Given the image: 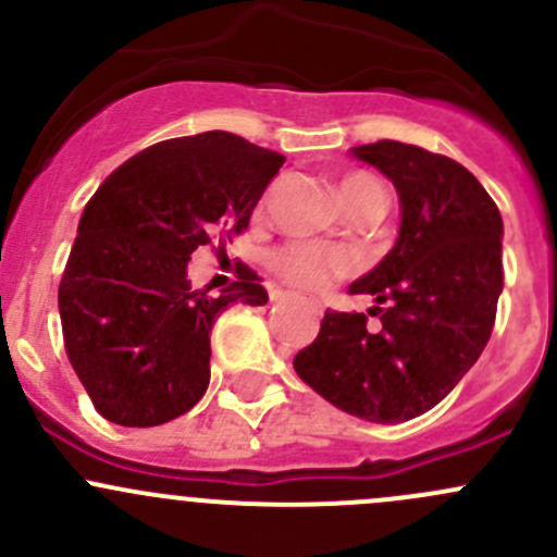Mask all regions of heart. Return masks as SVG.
I'll return each instance as SVG.
<instances>
[{
	"mask_svg": "<svg viewBox=\"0 0 557 557\" xmlns=\"http://www.w3.org/2000/svg\"><path fill=\"white\" fill-rule=\"evenodd\" d=\"M339 196L342 205H345V210L352 218L372 210L385 212L383 185L367 172L347 174L339 183ZM269 263H272L274 274H280L285 283L296 285L301 290H323L334 280L345 277L350 272V261L342 252L314 243H288L277 247L272 258H269Z\"/></svg>",
	"mask_w": 557,
	"mask_h": 557,
	"instance_id": "1",
	"label": "heart"
}]
</instances>
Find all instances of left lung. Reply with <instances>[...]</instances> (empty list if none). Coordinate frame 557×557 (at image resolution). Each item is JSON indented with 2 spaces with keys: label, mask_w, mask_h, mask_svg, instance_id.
Instances as JSON below:
<instances>
[{
  "label": "left lung",
  "mask_w": 557,
  "mask_h": 557,
  "mask_svg": "<svg viewBox=\"0 0 557 557\" xmlns=\"http://www.w3.org/2000/svg\"><path fill=\"white\" fill-rule=\"evenodd\" d=\"M352 153L393 180L401 232L383 261L350 285L372 294L363 312H325L294 369L312 391L372 423L429 412L474 367L504 288L502 212L480 180L442 153L396 139Z\"/></svg>",
  "instance_id": "obj_1"
}]
</instances>
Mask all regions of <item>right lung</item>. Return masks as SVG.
<instances>
[{
	"mask_svg": "<svg viewBox=\"0 0 557 557\" xmlns=\"http://www.w3.org/2000/svg\"><path fill=\"white\" fill-rule=\"evenodd\" d=\"M283 164L237 134L205 132L150 145L88 199L59 312L66 358L110 423L150 429L188 412L210 383L218 314L267 305L256 272L210 296L185 267L196 247L226 250L245 232Z\"/></svg>",
	"mask_w": 557,
	"mask_h": 557,
	"instance_id": "1",
	"label": "right lung"
}]
</instances>
